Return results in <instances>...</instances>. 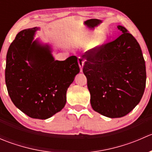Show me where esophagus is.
I'll list each match as a JSON object with an SVG mask.
<instances>
[{"label":"esophagus","mask_w":152,"mask_h":152,"mask_svg":"<svg viewBox=\"0 0 152 152\" xmlns=\"http://www.w3.org/2000/svg\"><path fill=\"white\" fill-rule=\"evenodd\" d=\"M78 62H79V67H80V71L82 72V69H83V65H84V59L82 57H79L78 59Z\"/></svg>","instance_id":"esophagus-1"}]
</instances>
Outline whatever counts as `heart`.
Returning <instances> with one entry per match:
<instances>
[{"mask_svg":"<svg viewBox=\"0 0 152 152\" xmlns=\"http://www.w3.org/2000/svg\"><path fill=\"white\" fill-rule=\"evenodd\" d=\"M104 37H100L97 38L95 40H93V42H92V46L93 48L99 46V45H100L104 42Z\"/></svg>","mask_w":152,"mask_h":152,"instance_id":"b5f03b06","label":"heart"}]
</instances>
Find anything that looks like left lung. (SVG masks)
Masks as SVG:
<instances>
[{
	"instance_id": "8db88e82",
	"label": "left lung",
	"mask_w": 152,
	"mask_h": 152,
	"mask_svg": "<svg viewBox=\"0 0 152 152\" xmlns=\"http://www.w3.org/2000/svg\"><path fill=\"white\" fill-rule=\"evenodd\" d=\"M118 28L117 39L82 56L92 108L111 118L124 117L138 104L146 81L140 45L125 27Z\"/></svg>"
}]
</instances>
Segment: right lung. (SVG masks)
<instances>
[{
    "instance_id": "1",
    "label": "right lung",
    "mask_w": 152,
    "mask_h": 152,
    "mask_svg": "<svg viewBox=\"0 0 152 152\" xmlns=\"http://www.w3.org/2000/svg\"><path fill=\"white\" fill-rule=\"evenodd\" d=\"M37 27L17 34L7 54L5 80L13 104L32 118H49L66 104L67 90L79 73L77 57L55 60L50 45L34 39Z\"/></svg>"
}]
</instances>
